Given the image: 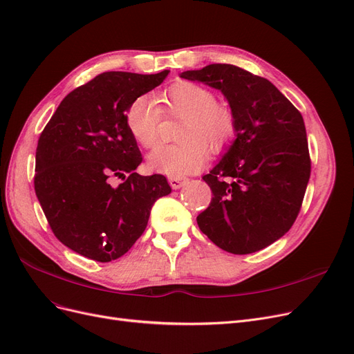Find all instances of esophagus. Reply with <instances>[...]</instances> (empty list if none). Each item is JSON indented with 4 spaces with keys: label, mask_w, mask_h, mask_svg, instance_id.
<instances>
[{
    "label": "esophagus",
    "mask_w": 354,
    "mask_h": 354,
    "mask_svg": "<svg viewBox=\"0 0 354 354\" xmlns=\"http://www.w3.org/2000/svg\"><path fill=\"white\" fill-rule=\"evenodd\" d=\"M169 186H171L174 190H178L180 187H183L187 183L186 178H180V177H169L168 178Z\"/></svg>",
    "instance_id": "1"
}]
</instances>
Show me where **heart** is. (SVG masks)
Instances as JSON below:
<instances>
[{
	"label": "heart",
	"mask_w": 354,
	"mask_h": 354,
	"mask_svg": "<svg viewBox=\"0 0 354 354\" xmlns=\"http://www.w3.org/2000/svg\"><path fill=\"white\" fill-rule=\"evenodd\" d=\"M165 111L183 118L177 144L161 145L149 153V165L171 177H183L201 169L207 160L209 148L222 151L236 133L234 107L216 100V94L194 82H180L164 97ZM162 110L152 95H140L126 111L129 132L145 148L158 144Z\"/></svg>",
	"instance_id": "b5f03b06"
}]
</instances>
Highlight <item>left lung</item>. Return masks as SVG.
I'll return each instance as SVG.
<instances>
[{"instance_id":"left-lung-1","label":"left lung","mask_w":354,"mask_h":354,"mask_svg":"<svg viewBox=\"0 0 354 354\" xmlns=\"http://www.w3.org/2000/svg\"><path fill=\"white\" fill-rule=\"evenodd\" d=\"M180 77L221 90L236 115L235 140L203 176L214 197L197 225L225 251H260L290 230L302 206L310 176L302 115L270 81L234 65Z\"/></svg>"}]
</instances>
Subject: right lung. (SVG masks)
<instances>
[{
  "label": "right lung",
  "instance_id": "right-lung-1",
  "mask_svg": "<svg viewBox=\"0 0 354 354\" xmlns=\"http://www.w3.org/2000/svg\"><path fill=\"white\" fill-rule=\"evenodd\" d=\"M168 73L97 75L64 98L40 133L36 196L55 236L84 257H122L144 234L155 201L171 193L164 176L135 173L142 155L126 123L135 98ZM115 178L124 183L113 187Z\"/></svg>",
  "mask_w": 354,
  "mask_h": 354
}]
</instances>
